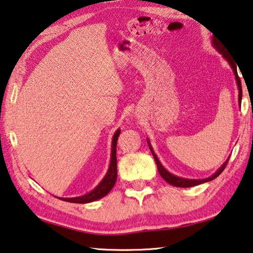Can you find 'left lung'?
<instances>
[{
  "mask_svg": "<svg viewBox=\"0 0 253 253\" xmlns=\"http://www.w3.org/2000/svg\"><path fill=\"white\" fill-rule=\"evenodd\" d=\"M212 43H213V46H214V48H215L217 51H219V52H220L222 55H223V57H224L226 60H228L229 63H230V66L232 67L233 72H234V75H235V80H237V84H238V88H239V104L241 105V99H242V87H241V80H240L239 76H238L237 67H235L234 62H233V61H231V59L228 57V55H226V52H225L224 48L220 44L219 40L215 39V37H213ZM147 144H148V146H149V149H151V152H152V154H153L154 158H155V162H156V165H157L158 173L161 174V176H162L163 178H164L165 181L168 182L169 184H170V185L176 186V187H192V186L199 185V184H202V183H205V182L212 181V179L216 178V177L219 176V175H220L222 172H223L224 169L226 168V164H228V162H229V158H230V157H229L228 160H226V161L223 163V165H222L221 168H220L219 169H217L216 172L212 175V176H210V177H208V178H203V179H188V178H183V177L175 176V175L170 174L168 169H165L164 166H163V165L161 164L160 160H158V158H157L156 154L154 153L153 148H152V145H151V143L148 142V140H147Z\"/></svg>",
  "mask_w": 253,
  "mask_h": 253,
  "instance_id": "obj_1",
  "label": "left lung"
}]
</instances>
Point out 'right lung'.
Masks as SVG:
<instances>
[{
  "instance_id": "obj_1",
  "label": "right lung",
  "mask_w": 253,
  "mask_h": 253,
  "mask_svg": "<svg viewBox=\"0 0 253 253\" xmlns=\"http://www.w3.org/2000/svg\"><path fill=\"white\" fill-rule=\"evenodd\" d=\"M119 134H121V129H117L113 137L109 169L107 170V174L105 175V177L102 178V181L98 184V185L93 188L91 192H89V193L84 194L83 196H78V198H59L60 200L66 201V202H70V203H89V202H93V201H97L101 198H104L105 195L109 193L117 179L116 146H117V139H118Z\"/></svg>"
}]
</instances>
